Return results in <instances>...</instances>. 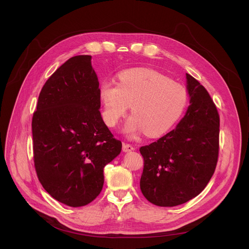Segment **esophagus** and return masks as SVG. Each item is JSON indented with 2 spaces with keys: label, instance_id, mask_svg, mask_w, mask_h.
<instances>
[{
  "label": "esophagus",
  "instance_id": "esophagus-1",
  "mask_svg": "<svg viewBox=\"0 0 249 249\" xmlns=\"http://www.w3.org/2000/svg\"><path fill=\"white\" fill-rule=\"evenodd\" d=\"M134 150H135V148H134L132 145L123 144V152L128 153V152H132V151H134Z\"/></svg>",
  "mask_w": 249,
  "mask_h": 249
}]
</instances>
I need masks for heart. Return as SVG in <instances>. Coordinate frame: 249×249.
Masks as SVG:
<instances>
[{"mask_svg":"<svg viewBox=\"0 0 249 249\" xmlns=\"http://www.w3.org/2000/svg\"><path fill=\"white\" fill-rule=\"evenodd\" d=\"M119 84L103 81L98 95L102 103V118L115 126L131 106L124 133L136 136L141 131L157 137L168 131L181 116L186 103L185 89L157 71L150 69L126 70L118 75Z\"/></svg>","mask_w":249,"mask_h":249,"instance_id":"obj_1","label":"heart"}]
</instances>
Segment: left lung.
I'll return each instance as SVG.
<instances>
[{"mask_svg": "<svg viewBox=\"0 0 249 249\" xmlns=\"http://www.w3.org/2000/svg\"><path fill=\"white\" fill-rule=\"evenodd\" d=\"M189 106L174 130L141 147L140 188L160 207L181 205L199 195L214 174L219 155L220 117L206 89L186 74Z\"/></svg>", "mask_w": 249, "mask_h": 249, "instance_id": "8db88e82", "label": "left lung"}]
</instances>
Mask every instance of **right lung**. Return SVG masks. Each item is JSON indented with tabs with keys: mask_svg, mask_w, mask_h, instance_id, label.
Returning <instances> with one entry per match:
<instances>
[{
	"mask_svg": "<svg viewBox=\"0 0 249 249\" xmlns=\"http://www.w3.org/2000/svg\"><path fill=\"white\" fill-rule=\"evenodd\" d=\"M91 56L70 58L47 80L32 117L34 165L57 201L82 207L100 193L103 168L120 153L100 114Z\"/></svg>",
	"mask_w": 249,
	"mask_h": 249,
	"instance_id": "right-lung-1",
	"label": "right lung"
}]
</instances>
